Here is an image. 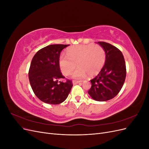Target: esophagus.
Wrapping results in <instances>:
<instances>
[{"instance_id":"esophagus-1","label":"esophagus","mask_w":149,"mask_h":149,"mask_svg":"<svg viewBox=\"0 0 149 149\" xmlns=\"http://www.w3.org/2000/svg\"><path fill=\"white\" fill-rule=\"evenodd\" d=\"M81 83V81H73V84H79Z\"/></svg>"}]
</instances>
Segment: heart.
Returning <instances> with one entry per match:
<instances>
[{"label": "heart", "mask_w": 149, "mask_h": 149, "mask_svg": "<svg viewBox=\"0 0 149 149\" xmlns=\"http://www.w3.org/2000/svg\"><path fill=\"white\" fill-rule=\"evenodd\" d=\"M67 56L62 55L59 64L62 73L68 75L76 66L78 68L72 74V78L81 79L87 74L89 76L97 74L102 69L106 61L104 49L99 45H79L67 49Z\"/></svg>", "instance_id": "obj_1"}]
</instances>
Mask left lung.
Returning <instances> with one entry per match:
<instances>
[{
  "instance_id": "obj_1",
  "label": "left lung",
  "mask_w": 149,
  "mask_h": 149,
  "mask_svg": "<svg viewBox=\"0 0 149 149\" xmlns=\"http://www.w3.org/2000/svg\"><path fill=\"white\" fill-rule=\"evenodd\" d=\"M104 49L106 61L99 74L90 80L91 88L88 94L94 100L106 101L114 98L120 91L126 76V67L123 53L112 45L100 42Z\"/></svg>"
}]
</instances>
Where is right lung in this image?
I'll list each match as a JSON object with an SVG mask.
<instances>
[{"label": "right lung", "mask_w": 149, "mask_h": 149, "mask_svg": "<svg viewBox=\"0 0 149 149\" xmlns=\"http://www.w3.org/2000/svg\"><path fill=\"white\" fill-rule=\"evenodd\" d=\"M69 45H50L36 53L29 72L31 87L40 100L49 104H58L65 101L73 86L70 80H59L62 75L59 64L61 52Z\"/></svg>", "instance_id": "1"}]
</instances>
